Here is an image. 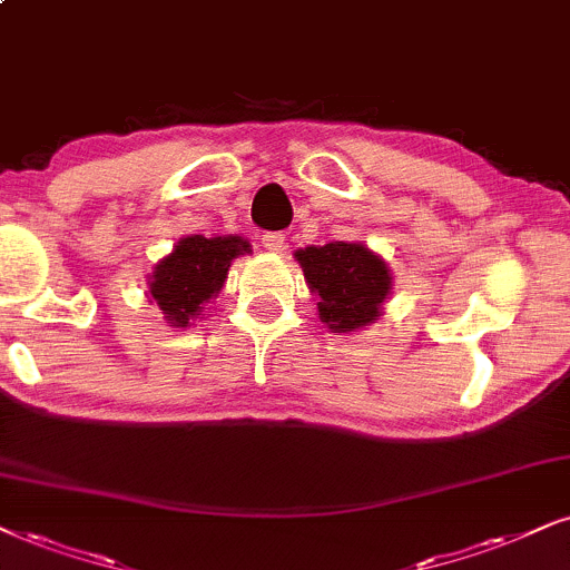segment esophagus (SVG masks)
<instances>
[{"label":"esophagus","mask_w":570,"mask_h":570,"mask_svg":"<svg viewBox=\"0 0 570 570\" xmlns=\"http://www.w3.org/2000/svg\"><path fill=\"white\" fill-rule=\"evenodd\" d=\"M263 247L273 252V255H278V252H284V247H286V236L284 234H265Z\"/></svg>","instance_id":"obj_1"}]
</instances>
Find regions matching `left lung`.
Here are the masks:
<instances>
[{"mask_svg": "<svg viewBox=\"0 0 570 570\" xmlns=\"http://www.w3.org/2000/svg\"><path fill=\"white\" fill-rule=\"evenodd\" d=\"M307 289L318 299V318L331 334H352L384 315L394 276L379 252L363 242H328L294 252Z\"/></svg>", "mask_w": 570, "mask_h": 570, "instance_id": "1", "label": "left lung"}]
</instances>
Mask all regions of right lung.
Segmentation results:
<instances>
[{"label": "right lung", "mask_w": 570, "mask_h": 570, "mask_svg": "<svg viewBox=\"0 0 570 570\" xmlns=\"http://www.w3.org/2000/svg\"><path fill=\"white\" fill-rule=\"evenodd\" d=\"M242 255H252L244 236H184L147 276V297L170 328H189L223 292L228 268Z\"/></svg>", "instance_id": "add662e5"}]
</instances>
